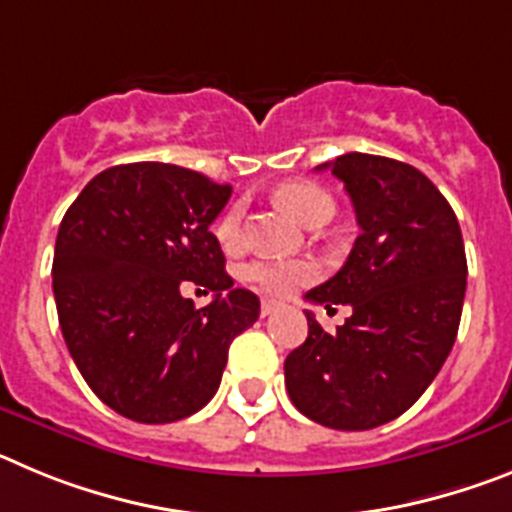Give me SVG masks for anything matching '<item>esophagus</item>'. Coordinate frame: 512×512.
I'll list each match as a JSON object with an SVG mask.
<instances>
[{
	"instance_id": "esophagus-1",
	"label": "esophagus",
	"mask_w": 512,
	"mask_h": 512,
	"mask_svg": "<svg viewBox=\"0 0 512 512\" xmlns=\"http://www.w3.org/2000/svg\"><path fill=\"white\" fill-rule=\"evenodd\" d=\"M279 307H282V302L264 300V302H261V315H264V318H269V315H274V312H277Z\"/></svg>"
}]
</instances>
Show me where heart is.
Here are the masks:
<instances>
[{
	"label": "heart",
	"instance_id": "obj_1",
	"mask_svg": "<svg viewBox=\"0 0 512 512\" xmlns=\"http://www.w3.org/2000/svg\"><path fill=\"white\" fill-rule=\"evenodd\" d=\"M277 202L307 228H318V225L328 223L333 210H336L333 197L325 189H320L318 184L310 182H292L279 187ZM243 215H246L243 202H235L217 220L215 235L225 251H235L241 246ZM243 277L264 295L284 297L318 277V266L312 261H256V264L246 266Z\"/></svg>",
	"mask_w": 512,
	"mask_h": 512
}]
</instances>
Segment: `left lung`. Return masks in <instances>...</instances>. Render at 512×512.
Here are the masks:
<instances>
[{"label":"left lung","instance_id":"left-lung-1","mask_svg":"<svg viewBox=\"0 0 512 512\" xmlns=\"http://www.w3.org/2000/svg\"><path fill=\"white\" fill-rule=\"evenodd\" d=\"M341 179L361 235L336 277L307 302L351 305L325 333L310 310L307 338L284 361L289 400L336 431L390 423L428 390L456 341L467 253L454 210L415 166L343 153L318 166Z\"/></svg>","mask_w":512,"mask_h":512}]
</instances>
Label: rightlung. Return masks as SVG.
Masks as SVG:
<instances>
[{
	"label": "right lung",
	"instance_id": "add662e5",
	"mask_svg": "<svg viewBox=\"0 0 512 512\" xmlns=\"http://www.w3.org/2000/svg\"><path fill=\"white\" fill-rule=\"evenodd\" d=\"M230 184L158 161L97 174L58 228L53 295L81 377L115 413L174 423L212 400L259 297L233 289L210 225ZM212 288L197 311L181 282Z\"/></svg>",
	"mask_w": 512,
	"mask_h": 512
}]
</instances>
